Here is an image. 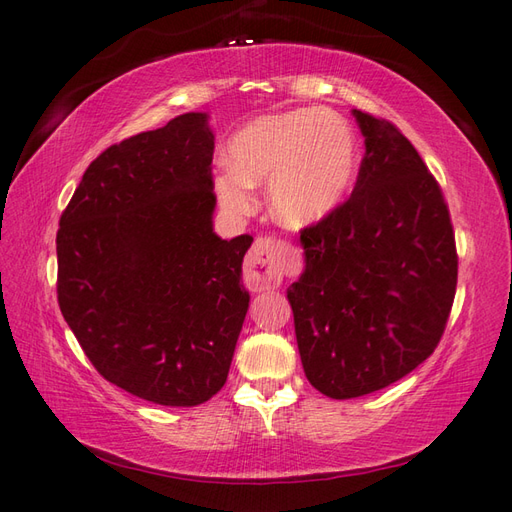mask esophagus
<instances>
[{
    "instance_id": "34e87169",
    "label": "esophagus",
    "mask_w": 512,
    "mask_h": 512,
    "mask_svg": "<svg viewBox=\"0 0 512 512\" xmlns=\"http://www.w3.org/2000/svg\"><path fill=\"white\" fill-rule=\"evenodd\" d=\"M290 251L275 237H259L244 261V283L248 290L266 292L281 285Z\"/></svg>"
}]
</instances>
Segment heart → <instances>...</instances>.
<instances>
[{
  "label": "heart",
  "mask_w": 512,
  "mask_h": 512,
  "mask_svg": "<svg viewBox=\"0 0 512 512\" xmlns=\"http://www.w3.org/2000/svg\"><path fill=\"white\" fill-rule=\"evenodd\" d=\"M216 172L224 209L248 213L251 187L268 185L272 216L288 229L325 220L347 196L358 172L360 146L351 124L329 109L259 115L231 137Z\"/></svg>",
  "instance_id": "1"
}]
</instances>
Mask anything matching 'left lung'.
Segmentation results:
<instances>
[{
  "instance_id": "1",
  "label": "left lung",
  "mask_w": 512,
  "mask_h": 512,
  "mask_svg": "<svg viewBox=\"0 0 512 512\" xmlns=\"http://www.w3.org/2000/svg\"><path fill=\"white\" fill-rule=\"evenodd\" d=\"M364 159L351 198L301 233L288 288L305 377L331 399L386 388L427 360L456 294L449 211L419 152L390 122L351 111Z\"/></svg>"
}]
</instances>
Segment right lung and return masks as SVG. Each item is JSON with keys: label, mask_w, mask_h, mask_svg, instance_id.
Instances as JSON below:
<instances>
[{"label": "right lung", "mask_w": 512, "mask_h": 512, "mask_svg": "<svg viewBox=\"0 0 512 512\" xmlns=\"http://www.w3.org/2000/svg\"><path fill=\"white\" fill-rule=\"evenodd\" d=\"M209 113H185L95 159L56 235L58 305L98 373L189 408L227 382L251 294V235L213 231Z\"/></svg>", "instance_id": "add662e5"}]
</instances>
